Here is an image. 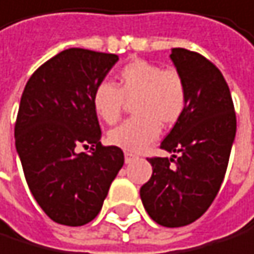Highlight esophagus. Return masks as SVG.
<instances>
[{
	"mask_svg": "<svg viewBox=\"0 0 254 254\" xmlns=\"http://www.w3.org/2000/svg\"><path fill=\"white\" fill-rule=\"evenodd\" d=\"M126 163H131L135 158H138V155L136 153H133V152H128V150H126Z\"/></svg>",
	"mask_w": 254,
	"mask_h": 254,
	"instance_id": "obj_1",
	"label": "esophagus"
}]
</instances>
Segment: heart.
I'll return each mask as SVG.
<instances>
[{
    "instance_id": "1",
    "label": "heart",
    "mask_w": 254,
    "mask_h": 254,
    "mask_svg": "<svg viewBox=\"0 0 254 254\" xmlns=\"http://www.w3.org/2000/svg\"><path fill=\"white\" fill-rule=\"evenodd\" d=\"M91 101L96 115L107 124L118 123L126 101H135L136 118L110 130L108 142L138 152L157 139L161 126L172 127L180 121L188 105V88L177 69L136 59L118 71L116 83L104 80L97 85Z\"/></svg>"
}]
</instances>
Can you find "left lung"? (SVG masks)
Masks as SVG:
<instances>
[{
  "label": "left lung",
  "mask_w": 254,
  "mask_h": 254,
  "mask_svg": "<svg viewBox=\"0 0 254 254\" xmlns=\"http://www.w3.org/2000/svg\"><path fill=\"white\" fill-rule=\"evenodd\" d=\"M188 88V105L160 149L172 157H150L152 177L139 189L147 214L161 227L195 222L214 201L225 177L236 136L231 93L219 68L198 53L171 54Z\"/></svg>",
  "instance_id": "left-lung-1"
}]
</instances>
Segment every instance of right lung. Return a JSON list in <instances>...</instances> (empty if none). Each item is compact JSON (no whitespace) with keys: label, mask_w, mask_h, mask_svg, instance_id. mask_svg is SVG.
Returning <instances> with one entry per match:
<instances>
[{"label":"right lung","mask_w":254,"mask_h":254,"mask_svg":"<svg viewBox=\"0 0 254 254\" xmlns=\"http://www.w3.org/2000/svg\"><path fill=\"white\" fill-rule=\"evenodd\" d=\"M116 62V54L65 49L35 69L21 94L16 152L34 198L60 225L80 227L99 214L124 164L123 150L101 144L91 101Z\"/></svg>","instance_id":"1"}]
</instances>
